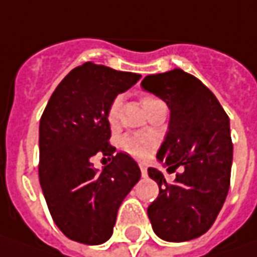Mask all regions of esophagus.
<instances>
[{
    "label": "esophagus",
    "mask_w": 257,
    "mask_h": 257,
    "mask_svg": "<svg viewBox=\"0 0 257 257\" xmlns=\"http://www.w3.org/2000/svg\"><path fill=\"white\" fill-rule=\"evenodd\" d=\"M140 170H142V176L143 177H147V167L144 164H140Z\"/></svg>",
    "instance_id": "esophagus-1"
}]
</instances>
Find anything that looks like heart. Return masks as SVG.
<instances>
[{"label":"heart","instance_id":"obj_1","mask_svg":"<svg viewBox=\"0 0 257 257\" xmlns=\"http://www.w3.org/2000/svg\"><path fill=\"white\" fill-rule=\"evenodd\" d=\"M156 100L157 98H154L152 95L142 97L144 108ZM105 118L111 128H115L118 125V121H120V98L118 97H115L114 100H111V103L108 104L107 111H105ZM154 146H156V139L152 134L147 133H127L124 134L120 140V147L124 152L132 154L136 159H140V160L147 159L150 156Z\"/></svg>","mask_w":257,"mask_h":257}]
</instances>
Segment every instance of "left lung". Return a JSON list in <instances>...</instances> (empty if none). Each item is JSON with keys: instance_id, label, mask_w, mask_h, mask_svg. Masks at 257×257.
I'll return each instance as SVG.
<instances>
[{"instance_id": "obj_1", "label": "left lung", "mask_w": 257, "mask_h": 257, "mask_svg": "<svg viewBox=\"0 0 257 257\" xmlns=\"http://www.w3.org/2000/svg\"><path fill=\"white\" fill-rule=\"evenodd\" d=\"M144 90L170 108V124L157 152L159 162L176 173L173 183L150 167L160 192L147 214L154 233L167 242H186L206 233L216 220L230 186L233 143L229 117L214 94L180 68L147 75Z\"/></svg>"}]
</instances>
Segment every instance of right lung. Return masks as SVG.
<instances>
[{"label": "right lung", "mask_w": 257, "mask_h": 257, "mask_svg": "<svg viewBox=\"0 0 257 257\" xmlns=\"http://www.w3.org/2000/svg\"><path fill=\"white\" fill-rule=\"evenodd\" d=\"M140 78L84 63L57 85L41 115L40 184L53 220L71 240L107 242L120 204L140 180L139 164L128 154L114 156L105 118L111 100ZM95 154L112 159L100 173L91 162Z\"/></svg>", "instance_id": "right-lung-1"}]
</instances>
